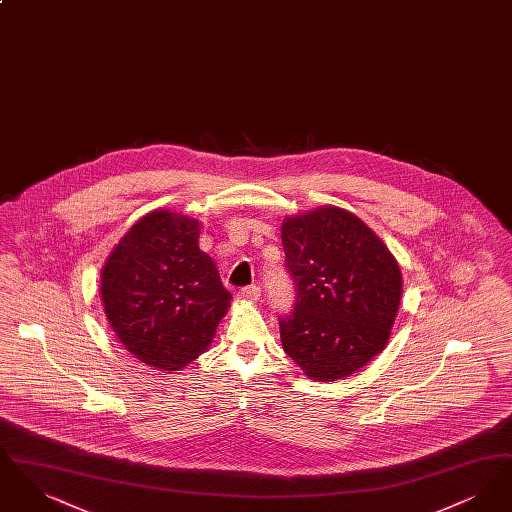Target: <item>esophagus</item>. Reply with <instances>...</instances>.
Segmentation results:
<instances>
[{
	"label": "esophagus",
	"mask_w": 512,
	"mask_h": 512,
	"mask_svg": "<svg viewBox=\"0 0 512 512\" xmlns=\"http://www.w3.org/2000/svg\"><path fill=\"white\" fill-rule=\"evenodd\" d=\"M238 295H240V299H245V301H259L261 288L259 286H247V288H242Z\"/></svg>",
	"instance_id": "esophagus-1"
}]
</instances>
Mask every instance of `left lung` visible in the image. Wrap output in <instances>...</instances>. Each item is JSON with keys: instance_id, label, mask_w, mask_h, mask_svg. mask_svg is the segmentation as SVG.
<instances>
[{"instance_id": "left-lung-1", "label": "left lung", "mask_w": 512, "mask_h": 512, "mask_svg": "<svg viewBox=\"0 0 512 512\" xmlns=\"http://www.w3.org/2000/svg\"><path fill=\"white\" fill-rule=\"evenodd\" d=\"M293 311L278 317L280 338L318 382L353 374L388 343L399 309L401 270L384 242L338 207H320L282 224Z\"/></svg>"}]
</instances>
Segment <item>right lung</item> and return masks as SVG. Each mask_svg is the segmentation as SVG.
I'll list each match as a JSON object with an SVG mask.
<instances>
[{"label":"right lung","mask_w":512,"mask_h":512,"mask_svg":"<svg viewBox=\"0 0 512 512\" xmlns=\"http://www.w3.org/2000/svg\"><path fill=\"white\" fill-rule=\"evenodd\" d=\"M199 220L153 211L101 270V301L117 338L142 363L178 370L213 340L232 293L199 249Z\"/></svg>","instance_id":"right-lung-1"}]
</instances>
